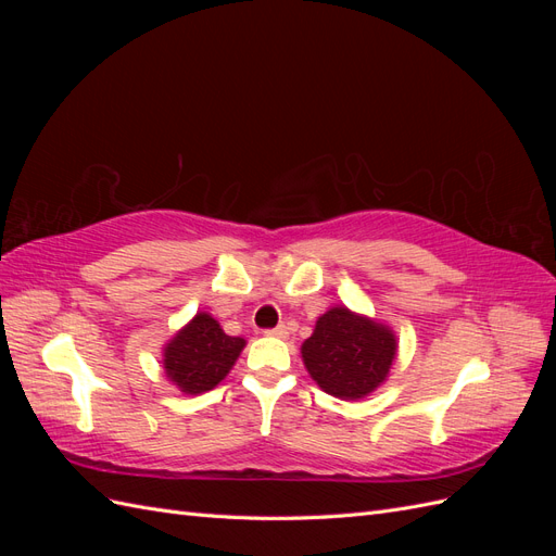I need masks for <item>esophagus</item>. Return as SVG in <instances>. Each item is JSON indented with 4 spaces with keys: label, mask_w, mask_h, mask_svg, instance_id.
<instances>
[{
    "label": "esophagus",
    "mask_w": 556,
    "mask_h": 556,
    "mask_svg": "<svg viewBox=\"0 0 556 556\" xmlns=\"http://www.w3.org/2000/svg\"><path fill=\"white\" fill-rule=\"evenodd\" d=\"M264 333L266 336H276V339H288L290 331H288V327H285V325H278L276 329H266Z\"/></svg>",
    "instance_id": "34e87169"
}]
</instances>
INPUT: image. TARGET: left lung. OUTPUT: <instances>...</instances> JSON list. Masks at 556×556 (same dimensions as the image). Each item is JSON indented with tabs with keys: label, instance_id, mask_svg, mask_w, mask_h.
<instances>
[{
	"label": "left lung",
	"instance_id": "obj_1",
	"mask_svg": "<svg viewBox=\"0 0 556 556\" xmlns=\"http://www.w3.org/2000/svg\"><path fill=\"white\" fill-rule=\"evenodd\" d=\"M396 355L394 329L348 306H331L319 315L313 333L301 343V359L311 378L341 401L374 394L390 378Z\"/></svg>",
	"mask_w": 556,
	"mask_h": 556
}]
</instances>
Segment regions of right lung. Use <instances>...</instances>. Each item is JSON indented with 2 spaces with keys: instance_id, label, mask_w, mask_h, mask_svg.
Masks as SVG:
<instances>
[{
  "instance_id": "right-lung-1",
  "label": "right lung",
  "mask_w": 556,
  "mask_h": 556,
  "mask_svg": "<svg viewBox=\"0 0 556 556\" xmlns=\"http://www.w3.org/2000/svg\"><path fill=\"white\" fill-rule=\"evenodd\" d=\"M245 339L227 336L217 319L199 311L162 348V368L182 394H204L220 384L241 357Z\"/></svg>"
}]
</instances>
